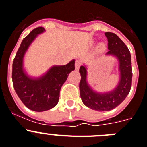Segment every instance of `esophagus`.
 Returning <instances> with one entry per match:
<instances>
[{"instance_id": "obj_1", "label": "esophagus", "mask_w": 147, "mask_h": 147, "mask_svg": "<svg viewBox=\"0 0 147 147\" xmlns=\"http://www.w3.org/2000/svg\"><path fill=\"white\" fill-rule=\"evenodd\" d=\"M81 65V60H76L75 61V69L77 70L79 69V67Z\"/></svg>"}]
</instances>
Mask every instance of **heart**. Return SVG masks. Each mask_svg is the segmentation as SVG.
I'll list each match as a JSON object with an SVG mask.
<instances>
[{
	"instance_id": "heart-1",
	"label": "heart",
	"mask_w": 147,
	"mask_h": 147,
	"mask_svg": "<svg viewBox=\"0 0 147 147\" xmlns=\"http://www.w3.org/2000/svg\"><path fill=\"white\" fill-rule=\"evenodd\" d=\"M107 45H106V43H100L97 46L96 48V53L97 54H103L104 52H106L107 50Z\"/></svg>"
}]
</instances>
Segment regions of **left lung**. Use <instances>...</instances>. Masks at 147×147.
Instances as JSON below:
<instances>
[{
	"label": "left lung",
	"instance_id": "left-lung-1",
	"mask_svg": "<svg viewBox=\"0 0 147 147\" xmlns=\"http://www.w3.org/2000/svg\"><path fill=\"white\" fill-rule=\"evenodd\" d=\"M108 40L107 55L114 56L118 61L119 81L113 90L98 92L90 86L87 81V66L80 67L81 79L79 84L80 95L84 105L94 110L104 112L115 109L127 98L132 86L131 55L127 47L114 33L105 32Z\"/></svg>",
	"mask_w": 147,
	"mask_h": 147
}]
</instances>
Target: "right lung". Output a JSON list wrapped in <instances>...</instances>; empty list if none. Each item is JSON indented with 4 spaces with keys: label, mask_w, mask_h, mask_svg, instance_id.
Listing matches in <instances>:
<instances>
[{
    "label": "right lung",
    "mask_w": 147,
    "mask_h": 147,
    "mask_svg": "<svg viewBox=\"0 0 147 147\" xmlns=\"http://www.w3.org/2000/svg\"><path fill=\"white\" fill-rule=\"evenodd\" d=\"M45 29H33L22 40L12 64L14 89L23 104L28 109L43 112L55 107L58 103L60 90L70 72L75 70V60L63 66L55 65L40 77L29 76L24 69V58L35 38Z\"/></svg>",
    "instance_id": "add662e5"
}]
</instances>
